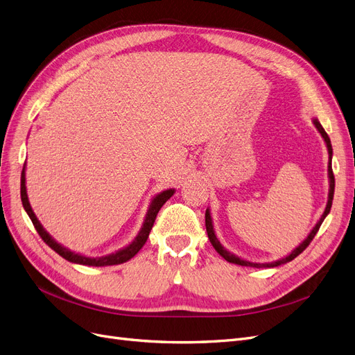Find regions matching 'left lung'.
Wrapping results in <instances>:
<instances>
[{
    "mask_svg": "<svg viewBox=\"0 0 355 355\" xmlns=\"http://www.w3.org/2000/svg\"><path fill=\"white\" fill-rule=\"evenodd\" d=\"M313 124L314 127L318 128V131L320 133V136L323 137L324 143H326V148H327V153H329V164H327V177H329V194H327V203H326V207H324V212L323 215L320 216V219L318 220V224L313 227V230L310 231V234L306 237V240L303 243H300L298 247H295L294 250L279 259V260H275V261H270V263H254V261H248L245 259H241L239 257L237 254H234L231 252H228L227 248L222 245L219 243V240L216 239V234H215V230H214V220H212V216H211V209H206V215H205V220H206V231H207V237H209V241L212 243L215 250L224 257L227 261H230V263H235V265H241V266H250V268H275V266H279V265H284V263H288V261H291L293 259H295L300 253H303L307 245L311 243V240L314 239V235L318 234L322 222L324 220V218L327 216V214L331 212V207H332V200H334V191H335V177H334V173H332V144H331V139L329 136L326 135L324 128L322 127V124L319 123L318 118H313Z\"/></svg>",
    "mask_w": 355,
    "mask_h": 355,
    "instance_id": "left-lung-1",
    "label": "left lung"
}]
</instances>
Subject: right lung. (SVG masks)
<instances>
[{"label": "right lung", "instance_id": "add662e5", "mask_svg": "<svg viewBox=\"0 0 355 355\" xmlns=\"http://www.w3.org/2000/svg\"><path fill=\"white\" fill-rule=\"evenodd\" d=\"M174 193H175L174 189H168V190H164V191L157 193L155 196V198L150 200L149 209H148V212H146V216H144L143 225H141L139 234L136 235L135 240L131 241L128 245L120 248V250H116V252H114L111 254H107V256L89 257V256H85V254H80V253L71 252L70 248L64 247L62 244L55 241L46 232V230L42 227V224H41V222H39V219L36 218L35 212L32 211V206L29 203L28 190H26V162H24L23 171H21V180H20V196H21L23 207H24L26 214L29 215L31 220L33 222V225H35L37 234L41 235V239L52 248V250H54L55 253H58L65 260L71 261V263L85 265V266H112V265H121V263H124V261L130 260L131 257H135L139 253L140 248L144 245V243L148 241V237H149L150 230L153 227V222L156 219V215H157V212H159V209L165 205V202L168 199L173 198Z\"/></svg>", "mask_w": 355, "mask_h": 355}]
</instances>
